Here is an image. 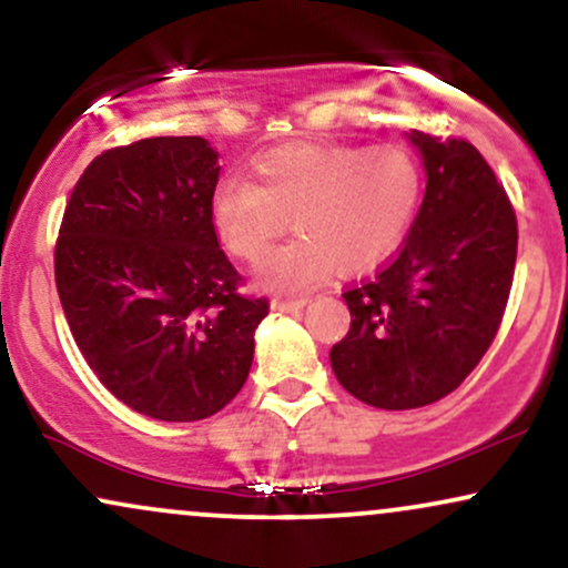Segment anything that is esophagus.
I'll return each mask as SVG.
<instances>
[{
  "instance_id": "obj_1",
  "label": "esophagus",
  "mask_w": 568,
  "mask_h": 568,
  "mask_svg": "<svg viewBox=\"0 0 568 568\" xmlns=\"http://www.w3.org/2000/svg\"><path fill=\"white\" fill-rule=\"evenodd\" d=\"M304 304H306V298H275V302H272V310H275V312H298V310H304Z\"/></svg>"
}]
</instances>
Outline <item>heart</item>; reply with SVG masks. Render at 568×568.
Listing matches in <instances>:
<instances>
[{
  "instance_id": "heart-1",
  "label": "heart",
  "mask_w": 568,
  "mask_h": 568,
  "mask_svg": "<svg viewBox=\"0 0 568 568\" xmlns=\"http://www.w3.org/2000/svg\"><path fill=\"white\" fill-rule=\"evenodd\" d=\"M256 184L224 179L213 189L211 219L226 251L258 262V283L296 293L336 272H366L397 251L416 216L422 171L400 146H288L253 168Z\"/></svg>"
}]
</instances>
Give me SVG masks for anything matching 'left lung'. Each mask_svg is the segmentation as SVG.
<instances>
[{
    "label": "left lung",
    "mask_w": 568,
    "mask_h": 568,
    "mask_svg": "<svg viewBox=\"0 0 568 568\" xmlns=\"http://www.w3.org/2000/svg\"><path fill=\"white\" fill-rule=\"evenodd\" d=\"M427 189L400 253L344 293L349 331L331 347L338 384L368 406L406 410L454 393L497 336L518 224L473 143L410 130Z\"/></svg>",
    "instance_id": "obj_1"
}]
</instances>
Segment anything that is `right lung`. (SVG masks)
I'll return each instance as SVG.
<instances>
[{"label":"right lung","instance_id":"1","mask_svg":"<svg viewBox=\"0 0 568 568\" xmlns=\"http://www.w3.org/2000/svg\"><path fill=\"white\" fill-rule=\"evenodd\" d=\"M219 152L200 135L109 149L63 213L55 285L71 336L103 387L160 422H197L243 389L266 298L240 275L211 219Z\"/></svg>","mask_w":568,"mask_h":568}]
</instances>
